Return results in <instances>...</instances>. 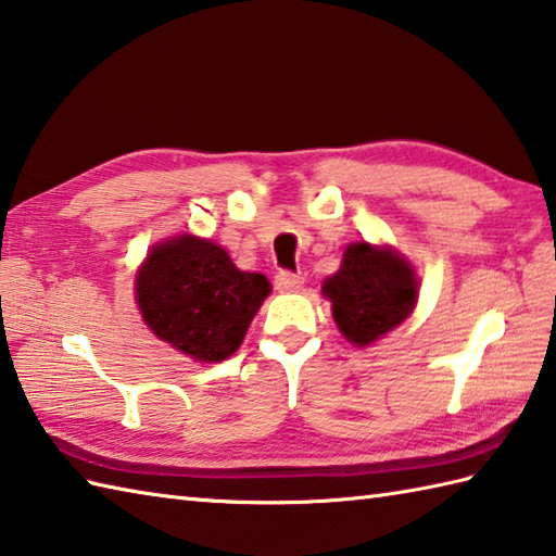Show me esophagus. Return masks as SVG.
Returning a JSON list of instances; mask_svg holds the SVG:
<instances>
[{"instance_id":"34e87169","label":"esophagus","mask_w":556,"mask_h":556,"mask_svg":"<svg viewBox=\"0 0 556 556\" xmlns=\"http://www.w3.org/2000/svg\"><path fill=\"white\" fill-rule=\"evenodd\" d=\"M301 285H303L301 275H293V271H289V269H281V271H277V277H275V287H277V291H281V293H291V291H299V289H301Z\"/></svg>"}]
</instances>
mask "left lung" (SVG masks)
<instances>
[{"label":"left lung","instance_id":"8db88e82","mask_svg":"<svg viewBox=\"0 0 556 556\" xmlns=\"http://www.w3.org/2000/svg\"><path fill=\"white\" fill-rule=\"evenodd\" d=\"M323 293L332 301V315L351 344L368 346L392 332L418 303V279L410 263L389 245L351 243L334 277Z\"/></svg>","mask_w":556,"mask_h":556}]
</instances>
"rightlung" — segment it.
<instances>
[{
    "label": "right lung",
    "mask_w": 556,
    "mask_h": 556,
    "mask_svg": "<svg viewBox=\"0 0 556 556\" xmlns=\"http://www.w3.org/2000/svg\"><path fill=\"white\" fill-rule=\"evenodd\" d=\"M269 291L265 275L241 271L222 245L191 233L157 243L136 275L150 332L200 363H219L241 346Z\"/></svg>",
    "instance_id": "1"
}]
</instances>
